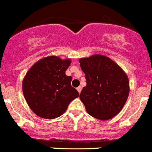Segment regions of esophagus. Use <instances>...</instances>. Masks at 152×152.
Masks as SVG:
<instances>
[{"mask_svg": "<svg viewBox=\"0 0 152 152\" xmlns=\"http://www.w3.org/2000/svg\"><path fill=\"white\" fill-rule=\"evenodd\" d=\"M77 90L78 92H79V94H80V93L81 92V90H82V87H81V86H78L77 88Z\"/></svg>", "mask_w": 152, "mask_h": 152, "instance_id": "1", "label": "esophagus"}]
</instances>
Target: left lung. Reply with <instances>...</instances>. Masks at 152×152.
<instances>
[{
    "mask_svg": "<svg viewBox=\"0 0 152 152\" xmlns=\"http://www.w3.org/2000/svg\"><path fill=\"white\" fill-rule=\"evenodd\" d=\"M86 86L80 99L91 117L108 121L124 108L129 94V77L118 64L108 57L94 55L79 59Z\"/></svg>",
    "mask_w": 152,
    "mask_h": 152,
    "instance_id": "1",
    "label": "left lung"
}]
</instances>
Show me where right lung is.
Returning a JSON list of instances; mask_svg holds the SVG:
<instances>
[{
  "mask_svg": "<svg viewBox=\"0 0 152 152\" xmlns=\"http://www.w3.org/2000/svg\"><path fill=\"white\" fill-rule=\"evenodd\" d=\"M70 64V59L46 57L37 61L26 74L22 83L23 95L30 109L40 118H58L79 96L71 86L72 77L65 73Z\"/></svg>",
  "mask_w": 152,
  "mask_h": 152,
  "instance_id": "1",
  "label": "right lung"
}]
</instances>
